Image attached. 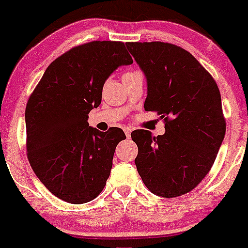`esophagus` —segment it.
<instances>
[{"label":"esophagus","instance_id":"1","mask_svg":"<svg viewBox=\"0 0 248 248\" xmlns=\"http://www.w3.org/2000/svg\"><path fill=\"white\" fill-rule=\"evenodd\" d=\"M131 130L130 128H124V133H125V135H126V138H130L131 137Z\"/></svg>","mask_w":248,"mask_h":248}]
</instances>
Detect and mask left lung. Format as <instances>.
<instances>
[{
  "instance_id": "1",
  "label": "left lung",
  "mask_w": 248,
  "mask_h": 248,
  "mask_svg": "<svg viewBox=\"0 0 248 248\" xmlns=\"http://www.w3.org/2000/svg\"><path fill=\"white\" fill-rule=\"evenodd\" d=\"M144 72V109L158 111L165 134H131L139 152L135 166L149 191L162 198L191 192L211 169L226 133L221 96L198 60L169 43H126Z\"/></svg>"
}]
</instances>
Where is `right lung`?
<instances>
[{
    "label": "right lung",
    "instance_id": "1",
    "mask_svg": "<svg viewBox=\"0 0 248 248\" xmlns=\"http://www.w3.org/2000/svg\"><path fill=\"white\" fill-rule=\"evenodd\" d=\"M133 60L122 42L73 47L47 67L26 107L27 157L50 193L72 204L93 201L109 177L115 149L125 137L89 126L105 81Z\"/></svg>",
    "mask_w": 248,
    "mask_h": 248
}]
</instances>
